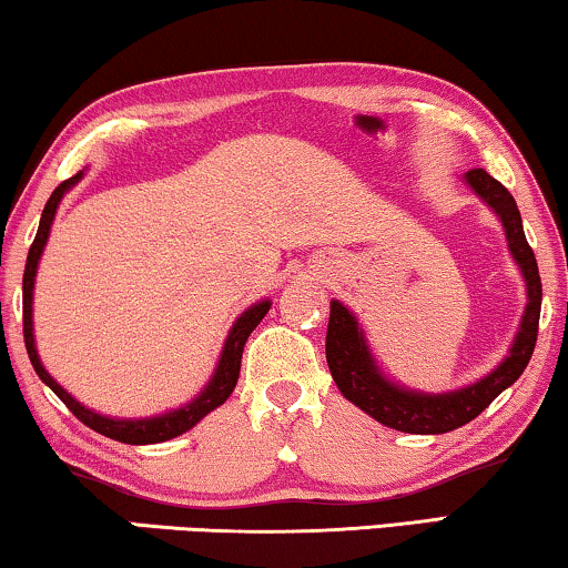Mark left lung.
Instances as JSON below:
<instances>
[{
    "mask_svg": "<svg viewBox=\"0 0 568 568\" xmlns=\"http://www.w3.org/2000/svg\"><path fill=\"white\" fill-rule=\"evenodd\" d=\"M465 181L501 216L509 251L519 263V268H523V276L527 282V307L517 341L507 359L491 375L478 379L476 385L463 387V390L442 395L414 393L406 390V387L387 383L379 375L377 364L372 362V354L367 344H364V333L356 325V317L341 302H331V321L328 333H325V359H328L331 375L336 379L338 390L344 393L346 400L359 406L364 414L377 418L379 424L406 434H445L473 422L480 410L491 406L496 395L507 390L523 375L535 352V341H538L542 284L538 274V261H535L532 247L527 245L523 216H519L515 199L484 168L468 170Z\"/></svg>",
    "mask_w": 568,
    "mask_h": 568,
    "instance_id": "8db88e82",
    "label": "left lung"
}]
</instances>
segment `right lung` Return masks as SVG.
I'll list each match as a JSON object with an SVG mask.
<instances>
[{
    "label": "right lung",
    "instance_id": "add662e5",
    "mask_svg": "<svg viewBox=\"0 0 568 568\" xmlns=\"http://www.w3.org/2000/svg\"><path fill=\"white\" fill-rule=\"evenodd\" d=\"M80 178H82V173L67 178L64 183L57 185V191L51 193V199L45 201L43 214H41V224H38L36 240H33V245H30V251H28L26 274H22V336H26V348H28L30 364H33L38 377H41L43 383L59 395L61 403H64V406L72 410V414L80 418L84 426H90V429L103 434V437L123 442V445H154V442L173 439V437H178V434L189 432L191 426H196L201 418H204L206 414H212L216 406H222V403L230 398V393L235 390L245 341L253 333L255 325L263 321V315L268 313L271 302L268 300L258 302V305L245 310V313L237 317V323L232 325L227 341H224V348H222V356H220V367H216L212 383H209L206 390L201 393L196 400H191L189 406L170 410V414H162V416H154V418H139V422H121V418H108V416L95 414V410L80 406V403H77L72 395H69L64 387H61L57 379H53L49 372L43 369L41 359H38L36 344H33V282H36L38 258H41L45 240H49V230H51L53 214H57V206H59L61 196H64V193L72 189V185L80 181Z\"/></svg>",
    "mask_w": 568,
    "mask_h": 568
}]
</instances>
